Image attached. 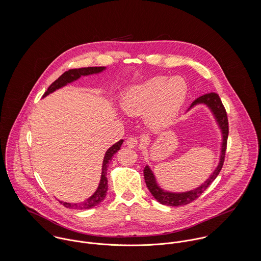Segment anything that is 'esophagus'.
<instances>
[{
    "instance_id": "obj_1",
    "label": "esophagus",
    "mask_w": 261,
    "mask_h": 261,
    "mask_svg": "<svg viewBox=\"0 0 261 261\" xmlns=\"http://www.w3.org/2000/svg\"><path fill=\"white\" fill-rule=\"evenodd\" d=\"M125 145L130 149H135L139 145V141L136 138H128L125 142Z\"/></svg>"
}]
</instances>
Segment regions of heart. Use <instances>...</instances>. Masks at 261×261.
Listing matches in <instances>:
<instances>
[{
    "instance_id": "heart-1",
    "label": "heart",
    "mask_w": 261,
    "mask_h": 261,
    "mask_svg": "<svg viewBox=\"0 0 261 261\" xmlns=\"http://www.w3.org/2000/svg\"><path fill=\"white\" fill-rule=\"evenodd\" d=\"M186 95L187 84L183 78L173 76L167 79L165 76H154L128 88L121 107L132 115L146 112L149 125L163 127L176 117Z\"/></svg>"
}]
</instances>
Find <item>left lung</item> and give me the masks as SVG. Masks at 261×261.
I'll list each match as a JSON object with an SVG mask.
<instances>
[{
    "mask_svg": "<svg viewBox=\"0 0 261 261\" xmlns=\"http://www.w3.org/2000/svg\"><path fill=\"white\" fill-rule=\"evenodd\" d=\"M206 106L209 111L212 113L222 136V143L220 147V158H219V163L214 172L208 177V179L201 184L200 186L186 191V192H171L167 191L158 184L156 178L153 175L152 171L150 170L149 166L147 165L144 169V176H145V181L147 187L149 189V192L153 196V198L160 202L163 205L167 206H172V207H179V206H184L194 200H196L200 195L212 184V182L216 179V177L219 175L222 166H223L224 158H225V151H226V145H227V139H228V118H227V113L224 109L222 101L219 97V95L215 92H210L207 94H204L197 99H195L190 108L188 109L187 112L192 110L193 108L197 106Z\"/></svg>",
    "mask_w": 261,
    "mask_h": 261,
    "instance_id": "1",
    "label": "left lung"
}]
</instances>
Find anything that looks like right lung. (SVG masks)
<instances>
[{
    "label": "right lung",
    "instance_id": "obj_1",
    "mask_svg": "<svg viewBox=\"0 0 261 261\" xmlns=\"http://www.w3.org/2000/svg\"><path fill=\"white\" fill-rule=\"evenodd\" d=\"M107 69V67L105 66H100V67H84V68H79V69H70L66 72H64L61 75L58 79H56L47 89V91L44 93L43 97L49 95L50 93L54 92L57 89H60L64 86H66L67 84L73 82L75 80L79 79L81 76H88V75L98 74L101 73L102 71H105ZM123 143V140L118 141L117 143H115L114 145H112L110 149L106 151L105 158H103V162H102V168H101V177H100V181L98 187L96 189V191L85 201L80 202V203H68V202H63V201H59L63 206H65L66 208L69 209H77V210H82V209H90L93 208L95 206H97L99 203H101L106 196H107V192H108V178H107V172H108V168L110 165V162L112 160V156L114 153L117 152V150L120 149V147Z\"/></svg>",
    "mask_w": 261,
    "mask_h": 261
}]
</instances>
